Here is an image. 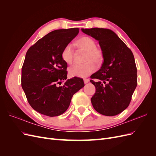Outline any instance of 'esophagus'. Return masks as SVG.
Returning <instances> with one entry per match:
<instances>
[{"instance_id": "esophagus-1", "label": "esophagus", "mask_w": 156, "mask_h": 156, "mask_svg": "<svg viewBox=\"0 0 156 156\" xmlns=\"http://www.w3.org/2000/svg\"><path fill=\"white\" fill-rule=\"evenodd\" d=\"M89 82V79H84V84H87V83H88Z\"/></svg>"}]
</instances>
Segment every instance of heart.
<instances>
[{"instance_id":"obj_1","label":"heart","mask_w":156,"mask_h":156,"mask_svg":"<svg viewBox=\"0 0 156 156\" xmlns=\"http://www.w3.org/2000/svg\"><path fill=\"white\" fill-rule=\"evenodd\" d=\"M75 45L86 51L84 62L87 63L82 65H74L69 69V74L71 77L85 78L92 74L96 69V64H100L103 60L102 51L96 48V43L94 40L88 36L80 37L75 42ZM74 53L72 47L68 45L65 47L61 53V58L65 63L72 64Z\"/></svg>"}]
</instances>
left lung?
Segmentation results:
<instances>
[{"mask_svg": "<svg viewBox=\"0 0 156 156\" xmlns=\"http://www.w3.org/2000/svg\"><path fill=\"white\" fill-rule=\"evenodd\" d=\"M84 34L99 41L103 62L91 75L96 87L91 98L93 107L105 116H115L128 107L137 84L134 56L115 32L108 29H81Z\"/></svg>", "mask_w": 156, "mask_h": 156, "instance_id": "left-lung-1", "label": "left lung"}]
</instances>
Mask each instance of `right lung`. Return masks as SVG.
<instances>
[{
	"instance_id": "obj_1",
	"label": "right lung",
	"mask_w": 156,
	"mask_h": 156,
	"mask_svg": "<svg viewBox=\"0 0 156 156\" xmlns=\"http://www.w3.org/2000/svg\"><path fill=\"white\" fill-rule=\"evenodd\" d=\"M78 28L52 31L27 51L21 70V86L33 109L48 116L66 111L73 94L84 84L81 78L66 79L68 65L61 53L79 33ZM62 81V86L58 87Z\"/></svg>"
}]
</instances>
